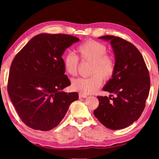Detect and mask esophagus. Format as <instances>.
Here are the masks:
<instances>
[{
  "instance_id": "esophagus-1",
  "label": "esophagus",
  "mask_w": 159,
  "mask_h": 159,
  "mask_svg": "<svg viewBox=\"0 0 159 159\" xmlns=\"http://www.w3.org/2000/svg\"><path fill=\"white\" fill-rule=\"evenodd\" d=\"M87 96L85 95V94H83L81 93H79V98H87Z\"/></svg>"
}]
</instances>
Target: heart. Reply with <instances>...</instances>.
<instances>
[{"instance_id":"obj_1","label":"heart","mask_w":159,"mask_h":159,"mask_svg":"<svg viewBox=\"0 0 159 159\" xmlns=\"http://www.w3.org/2000/svg\"><path fill=\"white\" fill-rule=\"evenodd\" d=\"M76 51L82 60L93 63L91 73L95 74L89 78H78L73 80L72 88L83 94L95 93L102 85V77L107 80L112 76L115 70L113 61L107 55V47L94 40H88L83 43L77 47ZM63 65L66 72L69 75H76L79 59L76 55L71 52L66 54L63 58Z\"/></svg>"}]
</instances>
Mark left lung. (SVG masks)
Here are the masks:
<instances>
[{
  "instance_id": "8db88e82",
  "label": "left lung",
  "mask_w": 159,
  "mask_h": 159,
  "mask_svg": "<svg viewBox=\"0 0 159 159\" xmlns=\"http://www.w3.org/2000/svg\"><path fill=\"white\" fill-rule=\"evenodd\" d=\"M98 38L110 42L115 70L102 88L111 94L98 96L99 105L93 114L109 129H122L139 119L144 110L150 87L149 72L141 54L131 43L113 35Z\"/></svg>"
}]
</instances>
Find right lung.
<instances>
[{"mask_svg": "<svg viewBox=\"0 0 159 159\" xmlns=\"http://www.w3.org/2000/svg\"><path fill=\"white\" fill-rule=\"evenodd\" d=\"M72 35L41 33L30 40L13 59L9 71L8 93L23 122L47 131L58 125L77 92L63 89L71 85L65 75L62 56L79 41Z\"/></svg>", "mask_w": 159, "mask_h": 159, "instance_id": "1", "label": "right lung"}]
</instances>
